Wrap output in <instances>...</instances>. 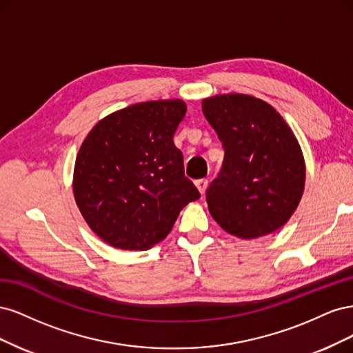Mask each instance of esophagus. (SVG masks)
Returning a JSON list of instances; mask_svg holds the SVG:
<instances>
[{
    "instance_id": "34e87169",
    "label": "esophagus",
    "mask_w": 353,
    "mask_h": 353,
    "mask_svg": "<svg viewBox=\"0 0 353 353\" xmlns=\"http://www.w3.org/2000/svg\"><path fill=\"white\" fill-rule=\"evenodd\" d=\"M196 187L199 188V191H200L201 194H205L206 193V188H208V179H205V178L197 179L196 181Z\"/></svg>"
}]
</instances>
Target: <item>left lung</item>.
<instances>
[{"instance_id":"obj_1","label":"left lung","mask_w":353,"mask_h":353,"mask_svg":"<svg viewBox=\"0 0 353 353\" xmlns=\"http://www.w3.org/2000/svg\"><path fill=\"white\" fill-rule=\"evenodd\" d=\"M201 109L225 152L206 191L212 218L244 240L280 230L305 188V160L290 126L271 104L245 94L205 99Z\"/></svg>"}]
</instances>
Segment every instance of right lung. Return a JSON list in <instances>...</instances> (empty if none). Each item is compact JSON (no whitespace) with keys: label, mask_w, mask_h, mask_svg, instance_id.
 <instances>
[{"label":"right lung","mask_w":353,"mask_h":353,"mask_svg":"<svg viewBox=\"0 0 353 353\" xmlns=\"http://www.w3.org/2000/svg\"><path fill=\"white\" fill-rule=\"evenodd\" d=\"M183 100L137 103L105 116L85 138L73 170V194L90 228L122 250H147L200 197L184 174L174 134Z\"/></svg>","instance_id":"right-lung-1"}]
</instances>
